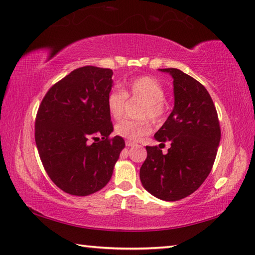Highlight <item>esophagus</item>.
<instances>
[{
    "mask_svg": "<svg viewBox=\"0 0 255 255\" xmlns=\"http://www.w3.org/2000/svg\"><path fill=\"white\" fill-rule=\"evenodd\" d=\"M134 144H135V143L131 142V140H128V139L126 140V146H128V147H129V146H132V145H134Z\"/></svg>",
    "mask_w": 255,
    "mask_h": 255,
    "instance_id": "1",
    "label": "esophagus"
}]
</instances>
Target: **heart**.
Wrapping results in <instances>:
<instances>
[{
	"label": "heart",
	"instance_id": "obj_1",
	"mask_svg": "<svg viewBox=\"0 0 255 255\" xmlns=\"http://www.w3.org/2000/svg\"><path fill=\"white\" fill-rule=\"evenodd\" d=\"M164 95L163 86L154 77H136L125 84L123 90L113 88L110 91L107 98L108 112L111 118L121 119L126 109L127 98H138L144 100L139 116L159 121L163 118L165 113ZM115 131L117 135L128 140H138L152 131V126L147 118L125 119L117 124Z\"/></svg>",
	"mask_w": 255,
	"mask_h": 255
}]
</instances>
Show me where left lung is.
I'll return each mask as SVG.
<instances>
[{
  "mask_svg": "<svg viewBox=\"0 0 255 255\" xmlns=\"http://www.w3.org/2000/svg\"><path fill=\"white\" fill-rule=\"evenodd\" d=\"M173 78L175 108L159 130V146H146L139 170L144 188L157 199L178 201L191 195L207 179L220 142L215 103L205 87L176 68L160 69ZM171 147L163 155L160 147Z\"/></svg>",
  "mask_w": 255,
  "mask_h": 255,
  "instance_id": "obj_1",
  "label": "left lung"
}]
</instances>
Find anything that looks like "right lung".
Instances as JSON below:
<instances>
[{"label":"right lung","instance_id":"add662e5","mask_svg":"<svg viewBox=\"0 0 255 255\" xmlns=\"http://www.w3.org/2000/svg\"><path fill=\"white\" fill-rule=\"evenodd\" d=\"M112 75L106 68H78L55 83L39 104L35 140L40 161L51 180L71 195L103 188L125 147L123 137H110L107 98Z\"/></svg>","mask_w":255,"mask_h":255}]
</instances>
